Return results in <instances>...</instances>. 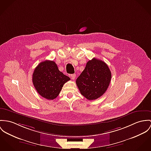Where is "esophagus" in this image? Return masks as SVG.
<instances>
[{
    "label": "esophagus",
    "mask_w": 151,
    "mask_h": 151,
    "mask_svg": "<svg viewBox=\"0 0 151 151\" xmlns=\"http://www.w3.org/2000/svg\"><path fill=\"white\" fill-rule=\"evenodd\" d=\"M70 77H71V78L73 80H75L76 77V75L75 74H71V75H70Z\"/></svg>",
    "instance_id": "esophagus-1"
}]
</instances>
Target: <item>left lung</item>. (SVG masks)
<instances>
[{"mask_svg":"<svg viewBox=\"0 0 151 151\" xmlns=\"http://www.w3.org/2000/svg\"><path fill=\"white\" fill-rule=\"evenodd\" d=\"M111 79V73L103 61L93 58L76 80L81 95L89 100H96L107 91Z\"/></svg>","mask_w":151,"mask_h":151,"instance_id":"left-lung-1","label":"left lung"}]
</instances>
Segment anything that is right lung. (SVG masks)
<instances>
[{"label":"right lung","mask_w":151,"mask_h":151,"mask_svg":"<svg viewBox=\"0 0 151 151\" xmlns=\"http://www.w3.org/2000/svg\"><path fill=\"white\" fill-rule=\"evenodd\" d=\"M70 78L60 71L51 60L40 63L32 75V81L37 92L48 100H53L59 95L63 85Z\"/></svg>","instance_id":"right-lung-1"}]
</instances>
